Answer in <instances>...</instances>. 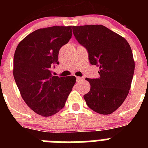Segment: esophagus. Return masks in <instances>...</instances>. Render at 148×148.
<instances>
[{
    "label": "esophagus",
    "mask_w": 148,
    "mask_h": 148,
    "mask_svg": "<svg viewBox=\"0 0 148 148\" xmlns=\"http://www.w3.org/2000/svg\"><path fill=\"white\" fill-rule=\"evenodd\" d=\"M76 79H77V81H78V82H82V81L84 80V78H83V77H78V76H77L76 77Z\"/></svg>",
    "instance_id": "obj_1"
}]
</instances>
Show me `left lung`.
Instances as JSON below:
<instances>
[{
  "mask_svg": "<svg viewBox=\"0 0 148 148\" xmlns=\"http://www.w3.org/2000/svg\"><path fill=\"white\" fill-rule=\"evenodd\" d=\"M73 30L87 49L90 64L99 66V78H86L90 90L84 99L96 113L111 114L122 104L131 87L135 62L130 44L103 25L73 27Z\"/></svg>",
  "mask_w": 148,
  "mask_h": 148,
  "instance_id": "8db88e82",
  "label": "left lung"
}]
</instances>
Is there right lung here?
Segmentation results:
<instances>
[{
  "label": "right lung",
  "mask_w": 148,
  "mask_h": 148,
  "mask_svg": "<svg viewBox=\"0 0 148 148\" xmlns=\"http://www.w3.org/2000/svg\"><path fill=\"white\" fill-rule=\"evenodd\" d=\"M72 27L39 29L18 44L13 61V75L21 97L29 108L48 117L65 105L76 82L75 76H53L50 68L58 61V52L73 35Z\"/></svg>",
  "instance_id": "right-lung-1"
}]
</instances>
